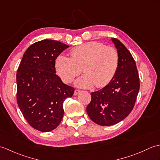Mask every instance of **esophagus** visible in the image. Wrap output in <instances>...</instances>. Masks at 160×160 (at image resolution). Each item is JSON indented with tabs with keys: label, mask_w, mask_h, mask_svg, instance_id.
Instances as JSON below:
<instances>
[{
	"label": "esophagus",
	"mask_w": 160,
	"mask_h": 160,
	"mask_svg": "<svg viewBox=\"0 0 160 160\" xmlns=\"http://www.w3.org/2000/svg\"><path fill=\"white\" fill-rule=\"evenodd\" d=\"M80 92V90H79V89H75V91H74V96H76V95H78Z\"/></svg>",
	"instance_id": "1"
}]
</instances>
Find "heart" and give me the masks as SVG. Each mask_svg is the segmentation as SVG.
I'll return each instance as SVG.
<instances>
[{"label":"heart","mask_w":160,"mask_h":160,"mask_svg":"<svg viewBox=\"0 0 160 160\" xmlns=\"http://www.w3.org/2000/svg\"><path fill=\"white\" fill-rule=\"evenodd\" d=\"M71 58L57 57L55 67L58 75L65 83H70L82 73L86 74L76 82L82 87L107 85L113 79L119 65V56L113 47L99 42H88L71 49Z\"/></svg>","instance_id":"b5f03b06"}]
</instances>
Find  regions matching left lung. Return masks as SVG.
I'll return each mask as SVG.
<instances>
[{
	"mask_svg": "<svg viewBox=\"0 0 160 160\" xmlns=\"http://www.w3.org/2000/svg\"><path fill=\"white\" fill-rule=\"evenodd\" d=\"M119 56V65L113 79L102 89L91 93L87 107L91 120L102 126L123 120L134 107L140 90V78L130 52L117 38H113Z\"/></svg>",
	"mask_w": 160,
	"mask_h": 160,
	"instance_id": "8db88e82",
	"label": "left lung"
}]
</instances>
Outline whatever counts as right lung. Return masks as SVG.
Here are the masks:
<instances>
[{
  "label": "right lung",
  "mask_w": 160,
  "mask_h": 160,
  "mask_svg": "<svg viewBox=\"0 0 160 160\" xmlns=\"http://www.w3.org/2000/svg\"><path fill=\"white\" fill-rule=\"evenodd\" d=\"M69 46L53 40L32 44L25 51L16 74V100L29 124L42 132L55 129L62 121L63 102L74 88L56 74L57 57Z\"/></svg>",
  "instance_id": "1"
}]
</instances>
